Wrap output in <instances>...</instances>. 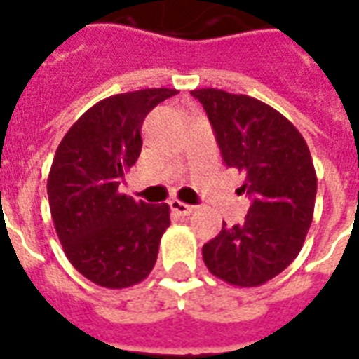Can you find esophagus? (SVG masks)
I'll return each instance as SVG.
<instances>
[{
  "label": "esophagus",
  "mask_w": 359,
  "mask_h": 359,
  "mask_svg": "<svg viewBox=\"0 0 359 359\" xmlns=\"http://www.w3.org/2000/svg\"><path fill=\"white\" fill-rule=\"evenodd\" d=\"M170 208H172V212H176L177 215H189L191 212L195 210V206L185 204V202H182V201H172L170 202Z\"/></svg>",
  "instance_id": "1"
}]
</instances>
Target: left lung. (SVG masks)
Masks as SVG:
<instances>
[{"mask_svg": "<svg viewBox=\"0 0 359 359\" xmlns=\"http://www.w3.org/2000/svg\"><path fill=\"white\" fill-rule=\"evenodd\" d=\"M208 115L221 157L246 180L250 210L202 246L208 271L227 284L257 287L301 252L314 217L316 170L301 132L261 100L219 88L191 90Z\"/></svg>", "mask_w": 359, "mask_h": 359, "instance_id": "1", "label": "left lung"}]
</instances>
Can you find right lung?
Listing matches in <instances>:
<instances>
[{"mask_svg": "<svg viewBox=\"0 0 359 359\" xmlns=\"http://www.w3.org/2000/svg\"><path fill=\"white\" fill-rule=\"evenodd\" d=\"M174 94L144 88L100 100L56 149L47 180L50 215L69 263L96 285L130 287L155 266L170 206L136 202L118 185L140 157L144 118Z\"/></svg>", "mask_w": 359, "mask_h": 359, "instance_id": "obj_1", "label": "right lung"}]
</instances>
